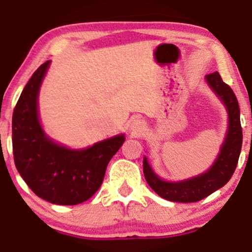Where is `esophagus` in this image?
I'll return each mask as SVG.
<instances>
[{"instance_id":"esophagus-1","label":"esophagus","mask_w":252,"mask_h":252,"mask_svg":"<svg viewBox=\"0 0 252 252\" xmlns=\"http://www.w3.org/2000/svg\"><path fill=\"white\" fill-rule=\"evenodd\" d=\"M143 128H144V124L141 120H135L134 122H132L131 130H134L135 132H140Z\"/></svg>"}]
</instances>
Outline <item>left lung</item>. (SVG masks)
I'll return each instance as SVG.
<instances>
[{
    "label": "left lung",
    "instance_id": "obj_1",
    "mask_svg": "<svg viewBox=\"0 0 252 252\" xmlns=\"http://www.w3.org/2000/svg\"><path fill=\"white\" fill-rule=\"evenodd\" d=\"M211 89L226 106L228 130L220 154L207 173L180 182L163 181L150 168L147 158L143 160V174L147 182L161 198L176 202H195L206 198L230 180L235 173L241 154L243 131L239 116V105L232 89L222 82L220 74L213 72L206 76Z\"/></svg>",
    "mask_w": 252,
    "mask_h": 252
}]
</instances>
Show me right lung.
<instances>
[{
    "instance_id": "obj_1",
    "label": "right lung",
    "mask_w": 252,
    "mask_h": 252,
    "mask_svg": "<svg viewBox=\"0 0 252 252\" xmlns=\"http://www.w3.org/2000/svg\"><path fill=\"white\" fill-rule=\"evenodd\" d=\"M51 62L43 63L28 80L13 112V154L16 169L40 198L57 205H77L102 185L109 161L124 136L71 150L52 142L37 117V94Z\"/></svg>"
}]
</instances>
